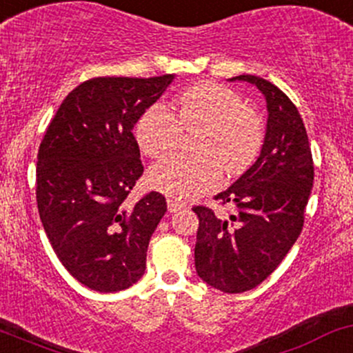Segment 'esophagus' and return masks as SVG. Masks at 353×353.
<instances>
[{
	"mask_svg": "<svg viewBox=\"0 0 353 353\" xmlns=\"http://www.w3.org/2000/svg\"><path fill=\"white\" fill-rule=\"evenodd\" d=\"M168 208H169V212H177L185 208V203H183V201H176V199H168Z\"/></svg>",
	"mask_w": 353,
	"mask_h": 353,
	"instance_id": "1",
	"label": "esophagus"
}]
</instances>
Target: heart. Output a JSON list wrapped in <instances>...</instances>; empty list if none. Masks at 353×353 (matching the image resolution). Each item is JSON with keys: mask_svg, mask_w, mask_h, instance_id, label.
Here are the masks:
<instances>
[{"mask_svg": "<svg viewBox=\"0 0 353 353\" xmlns=\"http://www.w3.org/2000/svg\"><path fill=\"white\" fill-rule=\"evenodd\" d=\"M201 127L192 142L194 156H174L154 165L149 181L157 191L176 199L206 194L224 172L238 176L258 157L265 123L241 95L221 83L204 82L183 92L172 110L162 103L145 108L135 123V141L145 156L165 157L181 144L183 130Z\"/></svg>", "mask_w": 353, "mask_h": 353, "instance_id": "1", "label": "heart"}]
</instances>
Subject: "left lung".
Returning <instances> with one entry per match:
<instances>
[{"label": "left lung", "mask_w": 353, "mask_h": 353, "mask_svg": "<svg viewBox=\"0 0 353 353\" xmlns=\"http://www.w3.org/2000/svg\"><path fill=\"white\" fill-rule=\"evenodd\" d=\"M250 82L268 105L265 144L253 165L226 191L214 196L236 208L230 218L194 206L199 218L194 248L196 271L224 293H243L276 270L303 230L313 185V159L303 120L295 103L276 85L254 75Z\"/></svg>", "instance_id": "obj_1"}]
</instances>
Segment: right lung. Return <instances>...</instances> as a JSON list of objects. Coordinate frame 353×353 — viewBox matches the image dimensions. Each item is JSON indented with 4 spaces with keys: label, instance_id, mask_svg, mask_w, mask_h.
<instances>
[{
    "label": "right lung",
    "instance_id": "obj_1",
    "mask_svg": "<svg viewBox=\"0 0 353 353\" xmlns=\"http://www.w3.org/2000/svg\"><path fill=\"white\" fill-rule=\"evenodd\" d=\"M172 75L97 77L73 88L38 149L37 204L61 265L100 293L132 286L168 211L161 192L127 196L144 172L132 129Z\"/></svg>",
    "mask_w": 353,
    "mask_h": 353
}]
</instances>
